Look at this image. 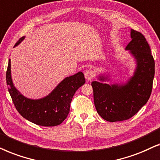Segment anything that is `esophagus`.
Masks as SVG:
<instances>
[{
    "label": "esophagus",
    "instance_id": "esophagus-1",
    "mask_svg": "<svg viewBox=\"0 0 160 160\" xmlns=\"http://www.w3.org/2000/svg\"><path fill=\"white\" fill-rule=\"evenodd\" d=\"M84 74H85V78H86V80H91V79L94 77L95 73H94V72H93V70L88 69L84 72Z\"/></svg>",
    "mask_w": 160,
    "mask_h": 160
}]
</instances>
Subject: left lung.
Masks as SVG:
<instances>
[{"instance_id": "1", "label": "left lung", "mask_w": 160, "mask_h": 160, "mask_svg": "<svg viewBox=\"0 0 160 160\" xmlns=\"http://www.w3.org/2000/svg\"><path fill=\"white\" fill-rule=\"evenodd\" d=\"M132 41L126 50L135 57L137 68L124 85L104 84L93 81V101L97 111L105 120L125 121L130 118L146 105L152 93L155 63L146 38L139 31L131 30ZM103 81L105 78L100 77Z\"/></svg>"}]
</instances>
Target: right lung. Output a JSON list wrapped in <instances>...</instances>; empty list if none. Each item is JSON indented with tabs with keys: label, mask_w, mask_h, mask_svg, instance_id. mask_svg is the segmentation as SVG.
<instances>
[{
	"label": "right lung",
	"mask_w": 160,
	"mask_h": 160,
	"mask_svg": "<svg viewBox=\"0 0 160 160\" xmlns=\"http://www.w3.org/2000/svg\"><path fill=\"white\" fill-rule=\"evenodd\" d=\"M24 39L20 38L14 47ZM85 82L81 72L65 78L46 97L30 99L23 97L12 83L11 77V61L8 60L6 70V84L8 92L16 109L23 118L43 127H54L61 124L69 112L70 104L76 91Z\"/></svg>",
	"instance_id": "add662e5"
}]
</instances>
